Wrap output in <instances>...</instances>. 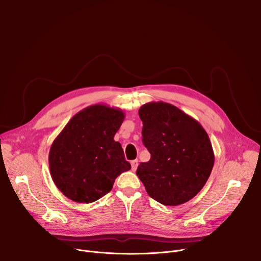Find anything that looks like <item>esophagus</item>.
Returning a JSON list of instances; mask_svg holds the SVG:
<instances>
[{
    "instance_id": "esophagus-1",
    "label": "esophagus",
    "mask_w": 261,
    "mask_h": 261,
    "mask_svg": "<svg viewBox=\"0 0 261 261\" xmlns=\"http://www.w3.org/2000/svg\"><path fill=\"white\" fill-rule=\"evenodd\" d=\"M137 166H138V160H134L131 162V167H132L133 171H135L137 169Z\"/></svg>"
}]
</instances>
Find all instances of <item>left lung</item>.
<instances>
[{
  "label": "left lung",
  "mask_w": 261,
  "mask_h": 261,
  "mask_svg": "<svg viewBox=\"0 0 261 261\" xmlns=\"http://www.w3.org/2000/svg\"><path fill=\"white\" fill-rule=\"evenodd\" d=\"M142 142L151 159L139 164L136 174L147 194L164 205H178L192 199L203 188L215 156L202 126L172 104H143Z\"/></svg>",
  "instance_id": "obj_1"
}]
</instances>
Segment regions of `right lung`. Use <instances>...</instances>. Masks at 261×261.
Masks as SVG:
<instances>
[{"mask_svg": "<svg viewBox=\"0 0 261 261\" xmlns=\"http://www.w3.org/2000/svg\"><path fill=\"white\" fill-rule=\"evenodd\" d=\"M124 111L91 105L74 116L54 140L48 155L50 175L69 199L90 203L107 194L115 179L131 165L114 137Z\"/></svg>", "mask_w": 261, "mask_h": 261, "instance_id": "obj_1", "label": "right lung"}]
</instances>
